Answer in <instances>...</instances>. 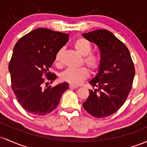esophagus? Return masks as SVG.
<instances>
[{
	"mask_svg": "<svg viewBox=\"0 0 147 147\" xmlns=\"http://www.w3.org/2000/svg\"><path fill=\"white\" fill-rule=\"evenodd\" d=\"M69 87H70V88H71V89H75V88H77V86H75V85H72V84L69 85Z\"/></svg>",
	"mask_w": 147,
	"mask_h": 147,
	"instance_id": "esophagus-1",
	"label": "esophagus"
}]
</instances>
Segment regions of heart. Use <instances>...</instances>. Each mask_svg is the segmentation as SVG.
I'll use <instances>...</instances> for the list:
<instances>
[{"label":"heart","instance_id":"obj_1","mask_svg":"<svg viewBox=\"0 0 147 147\" xmlns=\"http://www.w3.org/2000/svg\"><path fill=\"white\" fill-rule=\"evenodd\" d=\"M74 48L76 51L82 56H85L84 63L92 72H96L98 70L100 65V61L96 56L89 54L91 52L92 47L91 43L84 38H80L74 42ZM63 49H61L56 53L54 63L56 65H61V56ZM88 77V72L85 67L79 69L68 68L65 70L61 75V80L63 82H67L72 85H79Z\"/></svg>","mask_w":147,"mask_h":147}]
</instances>
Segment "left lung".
<instances>
[{
  "instance_id": "1",
  "label": "left lung",
  "mask_w": 147,
  "mask_h": 147,
  "mask_svg": "<svg viewBox=\"0 0 147 147\" xmlns=\"http://www.w3.org/2000/svg\"><path fill=\"white\" fill-rule=\"evenodd\" d=\"M82 35L100 51L98 72L89 81L94 88L82 106L96 118L108 117L126 100L135 76L133 62L127 47L109 30H96Z\"/></svg>"
}]
</instances>
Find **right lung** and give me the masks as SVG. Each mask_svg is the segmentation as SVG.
<instances>
[{
    "label": "right lung",
    "instance_id": "right-lung-1",
    "mask_svg": "<svg viewBox=\"0 0 147 147\" xmlns=\"http://www.w3.org/2000/svg\"><path fill=\"white\" fill-rule=\"evenodd\" d=\"M69 34L44 28L32 30L14 45L9 63L12 88L20 105L32 114L52 112L68 89L67 82L44 87L45 77L50 83L56 79L49 70L56 53L68 41Z\"/></svg>",
    "mask_w": 147,
    "mask_h": 147
}]
</instances>
